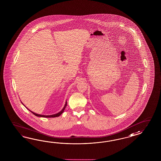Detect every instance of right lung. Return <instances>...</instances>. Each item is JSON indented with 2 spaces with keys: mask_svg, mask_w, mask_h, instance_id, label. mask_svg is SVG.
<instances>
[{
  "mask_svg": "<svg viewBox=\"0 0 161 161\" xmlns=\"http://www.w3.org/2000/svg\"><path fill=\"white\" fill-rule=\"evenodd\" d=\"M67 105V102H66V103H65V105H64V108L62 109V110H61L60 112H59V113H58V114H54V115H39V114H37L36 113H34V112H33L32 111H31L32 113L33 114H34V115H35V116H38V117H44V118H55V117H58V116H59L60 115H61L63 112H64V109H65V108H66V106Z\"/></svg>",
  "mask_w": 161,
  "mask_h": 161,
  "instance_id": "add662e5",
  "label": "right lung"
}]
</instances>
